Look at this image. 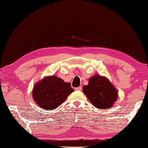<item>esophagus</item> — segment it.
Segmentation results:
<instances>
[{
    "label": "esophagus",
    "instance_id": "1",
    "mask_svg": "<svg viewBox=\"0 0 148 148\" xmlns=\"http://www.w3.org/2000/svg\"><path fill=\"white\" fill-rule=\"evenodd\" d=\"M75 90H78V91H80V90H82V87L81 86H79L78 88H75Z\"/></svg>",
    "mask_w": 148,
    "mask_h": 148
}]
</instances>
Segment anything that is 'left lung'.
Masks as SVG:
<instances>
[{"label": "left lung", "mask_w": 148, "mask_h": 148, "mask_svg": "<svg viewBox=\"0 0 148 148\" xmlns=\"http://www.w3.org/2000/svg\"><path fill=\"white\" fill-rule=\"evenodd\" d=\"M84 93L94 106L106 109L112 106L118 98V92L105 77L95 75L90 78L87 86H84Z\"/></svg>", "instance_id": "left-lung-1"}]
</instances>
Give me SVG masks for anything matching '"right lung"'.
I'll use <instances>...</instances> for the list:
<instances>
[{
	"instance_id": "add662e5",
	"label": "right lung",
	"mask_w": 148,
	"mask_h": 148,
	"mask_svg": "<svg viewBox=\"0 0 148 148\" xmlns=\"http://www.w3.org/2000/svg\"><path fill=\"white\" fill-rule=\"evenodd\" d=\"M73 91L70 83L52 76L45 78L34 86L32 96L41 108L50 110L58 107Z\"/></svg>"
}]
</instances>
